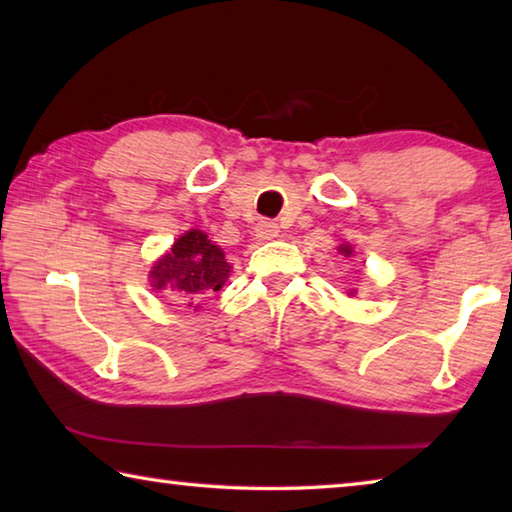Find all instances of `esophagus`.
<instances>
[{"label": "esophagus", "mask_w": 512, "mask_h": 512, "mask_svg": "<svg viewBox=\"0 0 512 512\" xmlns=\"http://www.w3.org/2000/svg\"><path fill=\"white\" fill-rule=\"evenodd\" d=\"M277 235H280V228H277V223H273V221H259L255 225V237L259 241H271Z\"/></svg>", "instance_id": "34e87169"}]
</instances>
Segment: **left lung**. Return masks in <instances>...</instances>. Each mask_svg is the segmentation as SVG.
Masks as SVG:
<instances>
[{"label":"left lung","mask_w":512,"mask_h":512,"mask_svg":"<svg viewBox=\"0 0 512 512\" xmlns=\"http://www.w3.org/2000/svg\"><path fill=\"white\" fill-rule=\"evenodd\" d=\"M341 250H343V253H345V255H350V253H352V250H350L348 246H341ZM352 293H354V291H352Z\"/></svg>","instance_id":"obj_1"}]
</instances>
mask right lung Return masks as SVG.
<instances>
[{
    "label": "right lung",
    "mask_w": 512,
    "mask_h": 512,
    "mask_svg": "<svg viewBox=\"0 0 512 512\" xmlns=\"http://www.w3.org/2000/svg\"><path fill=\"white\" fill-rule=\"evenodd\" d=\"M230 268L223 250L212 244L205 232L189 230L153 264L151 287L155 291L167 289L183 305L198 309L201 300L223 287Z\"/></svg>",
    "instance_id": "obj_1"
}]
</instances>
